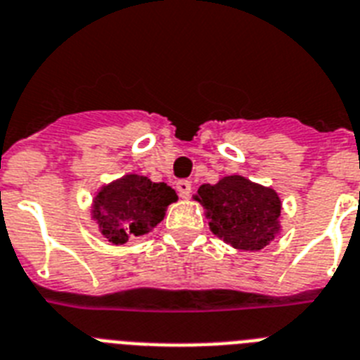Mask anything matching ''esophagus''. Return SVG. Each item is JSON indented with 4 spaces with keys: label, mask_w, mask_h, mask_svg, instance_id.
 <instances>
[{
    "label": "esophagus",
    "mask_w": 360,
    "mask_h": 360,
    "mask_svg": "<svg viewBox=\"0 0 360 360\" xmlns=\"http://www.w3.org/2000/svg\"><path fill=\"white\" fill-rule=\"evenodd\" d=\"M177 192H179L181 198H188L190 192H192V183L188 179H181L177 181V185H175Z\"/></svg>",
    "instance_id": "34e87169"
}]
</instances>
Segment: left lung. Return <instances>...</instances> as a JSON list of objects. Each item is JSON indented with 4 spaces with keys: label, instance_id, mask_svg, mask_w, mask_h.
<instances>
[{
    "label": "left lung",
    "instance_id": "left-lung-1",
    "mask_svg": "<svg viewBox=\"0 0 360 360\" xmlns=\"http://www.w3.org/2000/svg\"><path fill=\"white\" fill-rule=\"evenodd\" d=\"M194 200L205 209L209 229L235 250L259 251L281 235V198L271 186L242 175L201 185Z\"/></svg>",
    "mask_w": 360,
    "mask_h": 360
}]
</instances>
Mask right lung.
<instances>
[{"instance_id":"1","label":"right lung","mask_w":360,"mask_h":360,"mask_svg":"<svg viewBox=\"0 0 360 360\" xmlns=\"http://www.w3.org/2000/svg\"><path fill=\"white\" fill-rule=\"evenodd\" d=\"M177 194L166 183H153L139 174H125L98 190L90 216L110 244H125L134 236L148 235L162 221L166 209Z\"/></svg>"}]
</instances>
